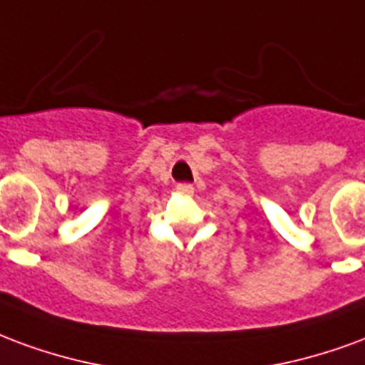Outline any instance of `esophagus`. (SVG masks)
<instances>
[{"label":"esophagus","instance_id":"34e87169","mask_svg":"<svg viewBox=\"0 0 365 365\" xmlns=\"http://www.w3.org/2000/svg\"><path fill=\"white\" fill-rule=\"evenodd\" d=\"M177 190H179L180 194H192L194 192L192 185H177Z\"/></svg>","mask_w":365,"mask_h":365}]
</instances>
